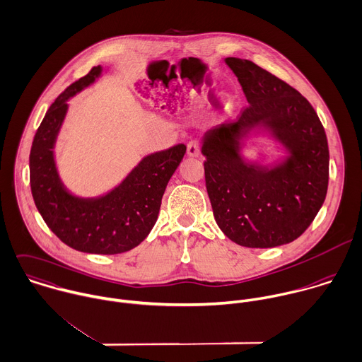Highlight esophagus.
<instances>
[{
  "label": "esophagus",
  "instance_id": "obj_1",
  "mask_svg": "<svg viewBox=\"0 0 362 362\" xmlns=\"http://www.w3.org/2000/svg\"><path fill=\"white\" fill-rule=\"evenodd\" d=\"M187 154L189 157H198L201 154V144L198 140H191L187 146Z\"/></svg>",
  "mask_w": 362,
  "mask_h": 362
}]
</instances>
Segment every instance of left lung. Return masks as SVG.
<instances>
[{
	"label": "left lung",
	"mask_w": 362,
	"mask_h": 362,
	"mask_svg": "<svg viewBox=\"0 0 362 362\" xmlns=\"http://www.w3.org/2000/svg\"><path fill=\"white\" fill-rule=\"evenodd\" d=\"M248 107L232 123L202 137L205 181L221 230L250 248L296 240L320 211L329 185V146L325 127L309 101L255 63L226 57ZM267 129L287 151L262 166L240 156L242 140Z\"/></svg>",
	"instance_id": "1"
}]
</instances>
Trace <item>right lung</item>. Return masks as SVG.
Here are the masks:
<instances>
[{
    "label": "right lung",
    "mask_w": 362,
    "mask_h": 362,
    "mask_svg": "<svg viewBox=\"0 0 362 362\" xmlns=\"http://www.w3.org/2000/svg\"><path fill=\"white\" fill-rule=\"evenodd\" d=\"M101 74L103 67H94L67 87L46 112L30 148V189L43 221L64 244L83 252L119 254L139 245L153 229L165 187L187 147L177 144L143 157L105 195H73L59 175L54 144L69 110L67 101Z\"/></svg>",
    "instance_id": "add662e5"
}]
</instances>
